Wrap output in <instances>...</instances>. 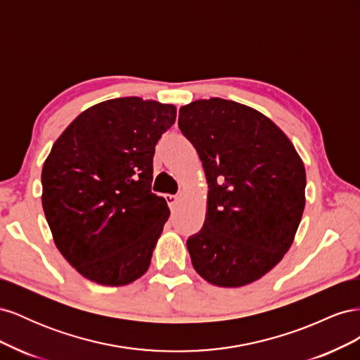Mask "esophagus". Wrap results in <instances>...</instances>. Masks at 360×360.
I'll return each instance as SVG.
<instances>
[{"label":"esophagus","mask_w":360,"mask_h":360,"mask_svg":"<svg viewBox=\"0 0 360 360\" xmlns=\"http://www.w3.org/2000/svg\"><path fill=\"white\" fill-rule=\"evenodd\" d=\"M165 200H167L168 205H169V207H171V209H172V207H174V205H176V202H177L179 197H177V195H171V193H167V195H165Z\"/></svg>","instance_id":"esophagus-1"}]
</instances>
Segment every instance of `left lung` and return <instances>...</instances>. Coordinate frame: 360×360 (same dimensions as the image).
Wrapping results in <instances>:
<instances>
[{"mask_svg": "<svg viewBox=\"0 0 360 360\" xmlns=\"http://www.w3.org/2000/svg\"><path fill=\"white\" fill-rule=\"evenodd\" d=\"M179 127L209 183L204 225L186 242L192 266L217 287L250 284L294 240L304 209L303 162L270 118L233 101L181 106Z\"/></svg>", "mask_w": 360, "mask_h": 360, "instance_id": "obj_1", "label": "left lung"}]
</instances>
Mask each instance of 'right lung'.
<instances>
[{
	"instance_id": "right-lung-1",
	"label": "right lung",
	"mask_w": 360,
	"mask_h": 360,
	"mask_svg": "<svg viewBox=\"0 0 360 360\" xmlns=\"http://www.w3.org/2000/svg\"><path fill=\"white\" fill-rule=\"evenodd\" d=\"M174 105L141 97L97 103L76 117L41 169V204L53 242L79 274L120 287L143 276L163 225L151 192L155 147L176 122Z\"/></svg>"
}]
</instances>
